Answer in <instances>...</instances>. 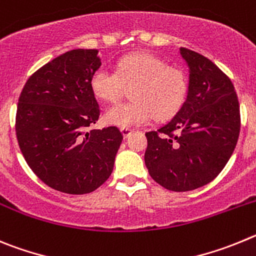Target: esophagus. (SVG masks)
<instances>
[{
  "label": "esophagus",
  "mask_w": 256,
  "mask_h": 256,
  "mask_svg": "<svg viewBox=\"0 0 256 256\" xmlns=\"http://www.w3.org/2000/svg\"><path fill=\"white\" fill-rule=\"evenodd\" d=\"M121 132H122L124 138H125V139H128V138L130 136V135H131V134L134 132V131L131 130V128H121Z\"/></svg>",
  "instance_id": "obj_1"
}]
</instances>
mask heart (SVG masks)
I'll return each instance as SVG.
<instances>
[{
	"instance_id": "heart-1",
	"label": "heart",
	"mask_w": 256,
	"mask_h": 256,
	"mask_svg": "<svg viewBox=\"0 0 256 256\" xmlns=\"http://www.w3.org/2000/svg\"><path fill=\"white\" fill-rule=\"evenodd\" d=\"M132 84V100L108 108L106 122L128 128L148 124L154 116L170 118L182 107L188 94L185 72L149 54H128L120 60L117 71L100 68L90 78L92 90L104 102H116L124 96L126 86Z\"/></svg>"
}]
</instances>
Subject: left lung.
I'll return each mask as SVG.
<instances>
[{"label":"left lung","mask_w":256,"mask_h":256,"mask_svg":"<svg viewBox=\"0 0 256 256\" xmlns=\"http://www.w3.org/2000/svg\"><path fill=\"white\" fill-rule=\"evenodd\" d=\"M188 96L170 122L145 134V166L156 182L171 191L206 185L231 158L240 134V106L234 84L210 60L188 48Z\"/></svg>","instance_id":"1"}]
</instances>
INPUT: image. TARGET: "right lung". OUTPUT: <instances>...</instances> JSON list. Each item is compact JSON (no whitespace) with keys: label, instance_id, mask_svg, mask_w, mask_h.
I'll list each match as a JSON object with an SVG mask.
<instances>
[{"label":"right lung","instance_id":"right-lung-1","mask_svg":"<svg viewBox=\"0 0 256 256\" xmlns=\"http://www.w3.org/2000/svg\"><path fill=\"white\" fill-rule=\"evenodd\" d=\"M98 50H72L28 79L16 112V136L32 171L61 192H92L114 171L122 134L116 126L89 130L100 108L90 78Z\"/></svg>","mask_w":256,"mask_h":256}]
</instances>
